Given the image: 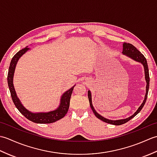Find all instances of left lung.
Listing matches in <instances>:
<instances>
[{"mask_svg": "<svg viewBox=\"0 0 157 157\" xmlns=\"http://www.w3.org/2000/svg\"><path fill=\"white\" fill-rule=\"evenodd\" d=\"M122 54L124 55L125 56H128V57L134 60L135 61H137L138 63H140L141 64H142L143 67H144V75H145V80L146 82V94L144 96V99L141 105L139 106V108L137 109L134 114L131 115L128 118L125 119H118V120H111L109 119H106L104 117H102L100 114L96 112V110L94 109V106L92 105V94L90 90L88 91V99H89V102H90V107L92 110L93 113L95 115L96 117L98 118L99 119H101V121L106 122L107 123H109V124H112V125H120L122 124H124V123H127L129 121L130 119H132L133 117L138 114L140 111H141L142 109L144 106L145 102L146 101V99H147V96H148V89H149V82H150V78H149V71H148V64H147V61H146V59L144 57V56L143 55L142 53L140 52L134 46H133L132 44H129V43H126L124 42L123 44V51H122Z\"/></svg>", "mask_w": 157, "mask_h": 157, "instance_id": "8db88e82", "label": "left lung"}]
</instances>
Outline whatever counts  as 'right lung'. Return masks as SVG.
Here are the masks:
<instances>
[{"instance_id":"add662e5","label":"right lung","mask_w":157,"mask_h":157,"mask_svg":"<svg viewBox=\"0 0 157 157\" xmlns=\"http://www.w3.org/2000/svg\"><path fill=\"white\" fill-rule=\"evenodd\" d=\"M29 49L28 46H26L25 48H23L21 51H19L18 52L13 56L10 66L9 68L8 76H7V82L8 86L10 92H11V96L13 102L16 106V108L19 110V111L21 114L25 116L26 118L29 119V121L34 122L36 123H54L58 120L64 117L65 115L67 114L68 111L70 103V98L73 92V88L75 87L74 85L72 88L69 89L68 90L65 91L62 94L61 99H60L59 105L56 109L51 111L48 112H37L33 113L28 109H26L24 106L23 105L20 99L18 98L15 90L13 86V77H14L15 70L17 63L19 59L25 54L27 51H29Z\"/></svg>"}]
</instances>
